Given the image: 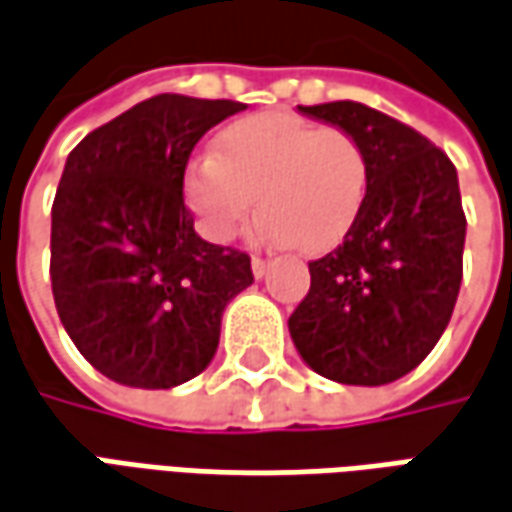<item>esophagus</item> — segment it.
Instances as JSON below:
<instances>
[{
  "mask_svg": "<svg viewBox=\"0 0 512 512\" xmlns=\"http://www.w3.org/2000/svg\"><path fill=\"white\" fill-rule=\"evenodd\" d=\"M250 267H253V276L264 278L267 276V270H270V262H267V259H262V256H253Z\"/></svg>",
  "mask_w": 512,
  "mask_h": 512,
  "instance_id": "esophagus-1",
  "label": "esophagus"
}]
</instances>
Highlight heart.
I'll use <instances>...</instances> for the list:
<instances>
[{"label": "heart", "instance_id": "b5f03b06", "mask_svg": "<svg viewBox=\"0 0 512 512\" xmlns=\"http://www.w3.org/2000/svg\"><path fill=\"white\" fill-rule=\"evenodd\" d=\"M368 178V155L357 136L273 111L222 130L211 158L186 172L183 189L203 231L217 242L248 225L256 200L259 220L281 248L323 253L357 222Z\"/></svg>", "mask_w": 512, "mask_h": 512}]
</instances>
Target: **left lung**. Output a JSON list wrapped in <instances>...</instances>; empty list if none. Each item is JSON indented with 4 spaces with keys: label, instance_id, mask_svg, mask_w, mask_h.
I'll use <instances>...</instances> for the list:
<instances>
[{
    "label": "left lung",
    "instance_id": "8db88e82",
    "mask_svg": "<svg viewBox=\"0 0 512 512\" xmlns=\"http://www.w3.org/2000/svg\"><path fill=\"white\" fill-rule=\"evenodd\" d=\"M357 136L368 195L343 245L309 262L292 343L331 382L379 387L407 376L446 331L463 281L457 169L426 136L362 102L298 105Z\"/></svg>",
    "mask_w": 512,
    "mask_h": 512
}]
</instances>
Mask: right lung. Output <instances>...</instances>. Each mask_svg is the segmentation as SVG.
<instances>
[{"instance_id": "1", "label": "right lung", "mask_w": 512, "mask_h": 512, "mask_svg": "<svg viewBox=\"0 0 512 512\" xmlns=\"http://www.w3.org/2000/svg\"><path fill=\"white\" fill-rule=\"evenodd\" d=\"M245 105L158 94L74 147L52 203V295L77 351L111 382L169 390L209 368L250 256L200 239L183 172Z\"/></svg>"}]
</instances>
